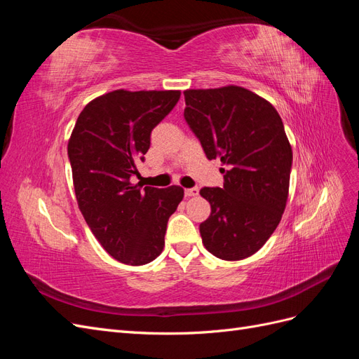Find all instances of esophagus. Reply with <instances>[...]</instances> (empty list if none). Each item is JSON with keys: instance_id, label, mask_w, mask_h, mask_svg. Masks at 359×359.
Instances as JSON below:
<instances>
[{"instance_id": "obj_1", "label": "esophagus", "mask_w": 359, "mask_h": 359, "mask_svg": "<svg viewBox=\"0 0 359 359\" xmlns=\"http://www.w3.org/2000/svg\"><path fill=\"white\" fill-rule=\"evenodd\" d=\"M184 194H186L187 198H191V196H198V194H199V189H198V187L186 189V190H184Z\"/></svg>"}]
</instances>
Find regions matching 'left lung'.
Wrapping results in <instances>:
<instances>
[{
    "mask_svg": "<svg viewBox=\"0 0 359 359\" xmlns=\"http://www.w3.org/2000/svg\"><path fill=\"white\" fill-rule=\"evenodd\" d=\"M184 118L208 160L220 158L223 187H203L211 205L199 231L223 260L255 255L286 208L292 148L276 107L243 86L184 91Z\"/></svg>",
    "mask_w": 359,
    "mask_h": 359,
    "instance_id": "1",
    "label": "left lung"
}]
</instances>
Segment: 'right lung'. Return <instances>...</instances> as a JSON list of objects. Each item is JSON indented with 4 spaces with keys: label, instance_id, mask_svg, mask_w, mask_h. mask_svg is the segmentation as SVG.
Segmentation results:
<instances>
[{
    "label": "right lung",
    "instance_id": "add662e5",
    "mask_svg": "<svg viewBox=\"0 0 359 359\" xmlns=\"http://www.w3.org/2000/svg\"><path fill=\"white\" fill-rule=\"evenodd\" d=\"M180 91L115 90L83 107L67 153L79 210L97 241L126 265H145L165 247L169 217L184 198L132 184L151 132L180 100Z\"/></svg>",
    "mask_w": 359,
    "mask_h": 359
}]
</instances>
